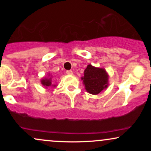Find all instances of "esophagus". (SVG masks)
<instances>
[{
	"label": "esophagus",
	"mask_w": 151,
	"mask_h": 151,
	"mask_svg": "<svg viewBox=\"0 0 151 151\" xmlns=\"http://www.w3.org/2000/svg\"><path fill=\"white\" fill-rule=\"evenodd\" d=\"M66 73L67 74H69V75H72V74H73V72H72V70H67V72H66Z\"/></svg>",
	"instance_id": "1"
}]
</instances>
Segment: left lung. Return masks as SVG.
<instances>
[{
	"label": "left lung",
	"mask_w": 151,
	"mask_h": 151,
	"mask_svg": "<svg viewBox=\"0 0 151 151\" xmlns=\"http://www.w3.org/2000/svg\"><path fill=\"white\" fill-rule=\"evenodd\" d=\"M109 78L105 69L88 65L81 79L86 91L91 94L96 95L108 87Z\"/></svg>",
	"instance_id": "left-lung-1"
}]
</instances>
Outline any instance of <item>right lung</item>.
<instances>
[{"label": "right lung", "instance_id": "right-lung-1", "mask_svg": "<svg viewBox=\"0 0 151 151\" xmlns=\"http://www.w3.org/2000/svg\"><path fill=\"white\" fill-rule=\"evenodd\" d=\"M52 76L51 75V74L49 73L46 77H43L42 79H41V84H42L44 86H45V88H47V89L48 87H50V86L56 87L57 84H53L52 83Z\"/></svg>", "mask_w": 151, "mask_h": 151}]
</instances>
